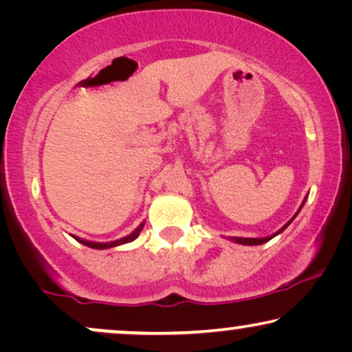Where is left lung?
Returning <instances> with one entry per match:
<instances>
[{
    "instance_id": "1",
    "label": "left lung",
    "mask_w": 352,
    "mask_h": 352,
    "mask_svg": "<svg viewBox=\"0 0 352 352\" xmlns=\"http://www.w3.org/2000/svg\"><path fill=\"white\" fill-rule=\"evenodd\" d=\"M295 216H296V214H295ZM295 216H293V218H295ZM293 218H292L290 221H288V223H287L285 226H283V228H282L280 230H278V232H276V234H274V235H271V237H264V239H245V237H230V239H232L234 242L240 243V245H261V243H264V242H267V240H271L272 237H276V235H277V234H280L282 230H285V229H287V226L290 224L292 221H293Z\"/></svg>"
}]
</instances>
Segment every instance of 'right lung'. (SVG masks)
Wrapping results in <instances>:
<instances>
[{
  "label": "right lung",
  "instance_id": "1",
  "mask_svg": "<svg viewBox=\"0 0 352 352\" xmlns=\"http://www.w3.org/2000/svg\"><path fill=\"white\" fill-rule=\"evenodd\" d=\"M142 228H144V223H142L141 226H139L138 229H134V232H133V234H129V235H126V237H123V239H120V240H115V242H109V243H96V242H86V240H81V239H78V237H75V239L78 240V242L83 243V245H86V247H89V248L104 250V248H112V247H117V245H123V243L133 242V240L136 239L138 235H139V232H141Z\"/></svg>",
  "mask_w": 352,
  "mask_h": 352
}]
</instances>
